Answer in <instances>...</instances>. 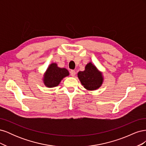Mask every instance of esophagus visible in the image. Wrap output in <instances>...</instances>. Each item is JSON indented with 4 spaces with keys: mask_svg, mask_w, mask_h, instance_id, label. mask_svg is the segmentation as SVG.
Returning a JSON list of instances; mask_svg holds the SVG:
<instances>
[{
    "mask_svg": "<svg viewBox=\"0 0 146 146\" xmlns=\"http://www.w3.org/2000/svg\"><path fill=\"white\" fill-rule=\"evenodd\" d=\"M70 74L71 75L72 77H74L75 75H76V71H75L74 70H71L70 72Z\"/></svg>",
    "mask_w": 146,
    "mask_h": 146,
    "instance_id": "34e87169",
    "label": "esophagus"
}]
</instances>
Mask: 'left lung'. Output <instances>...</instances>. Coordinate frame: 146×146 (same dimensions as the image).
I'll use <instances>...</instances> for the list:
<instances>
[{"instance_id":"8db88e82","label":"left lung","mask_w":146,"mask_h":146,"mask_svg":"<svg viewBox=\"0 0 146 146\" xmlns=\"http://www.w3.org/2000/svg\"><path fill=\"white\" fill-rule=\"evenodd\" d=\"M77 75L82 85L87 90H96L102 85V74L91 62L86 65L85 70L78 72Z\"/></svg>"}]
</instances>
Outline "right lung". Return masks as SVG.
<instances>
[{
    "instance_id": "right-lung-1",
    "label": "right lung",
    "mask_w": 146,
    "mask_h": 146,
    "mask_svg": "<svg viewBox=\"0 0 146 146\" xmlns=\"http://www.w3.org/2000/svg\"><path fill=\"white\" fill-rule=\"evenodd\" d=\"M69 75L68 70L65 68H61L57 66L55 63L48 66L44 75L43 82L48 88H53L58 86L61 80Z\"/></svg>"
}]
</instances>
